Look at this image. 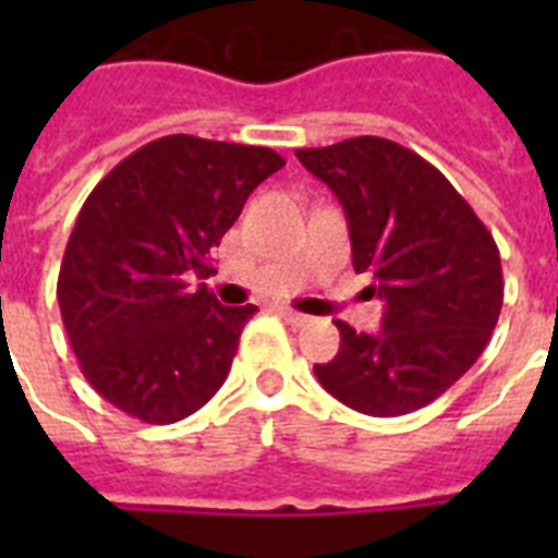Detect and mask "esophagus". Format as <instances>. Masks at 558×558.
Wrapping results in <instances>:
<instances>
[{"label": "esophagus", "mask_w": 558, "mask_h": 558, "mask_svg": "<svg viewBox=\"0 0 558 558\" xmlns=\"http://www.w3.org/2000/svg\"><path fill=\"white\" fill-rule=\"evenodd\" d=\"M280 318H283L287 324H292V327H306V324L313 322L310 315L295 313V310H289V306H283V310H280Z\"/></svg>", "instance_id": "esophagus-1"}]
</instances>
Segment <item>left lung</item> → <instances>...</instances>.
Returning a JSON list of instances; mask_svg holds the SVG:
<instances>
[{
  "instance_id": "left-lung-1",
  "label": "left lung",
  "mask_w": 558,
  "mask_h": 558,
  "mask_svg": "<svg viewBox=\"0 0 558 558\" xmlns=\"http://www.w3.org/2000/svg\"><path fill=\"white\" fill-rule=\"evenodd\" d=\"M348 214L353 269L385 301L379 332L336 322L341 348L315 365L327 393L371 416L446 393L489 344L504 304L493 234L440 170L402 144L359 135L295 150Z\"/></svg>"
}]
</instances>
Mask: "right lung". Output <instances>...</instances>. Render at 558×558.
Masks as SVG:
<instances>
[{
	"mask_svg": "<svg viewBox=\"0 0 558 558\" xmlns=\"http://www.w3.org/2000/svg\"><path fill=\"white\" fill-rule=\"evenodd\" d=\"M287 161L269 147L165 135L100 179L83 202L57 278L83 376L118 411L168 425L226 381L257 306H222L191 275L245 199Z\"/></svg>",
	"mask_w": 558,
	"mask_h": 558,
	"instance_id": "add662e5",
	"label": "right lung"
}]
</instances>
